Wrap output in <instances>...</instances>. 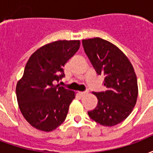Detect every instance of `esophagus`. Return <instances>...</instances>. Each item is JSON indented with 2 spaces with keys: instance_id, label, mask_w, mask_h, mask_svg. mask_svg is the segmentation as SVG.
Wrapping results in <instances>:
<instances>
[{
  "instance_id": "esophagus-1",
  "label": "esophagus",
  "mask_w": 153,
  "mask_h": 153,
  "mask_svg": "<svg viewBox=\"0 0 153 153\" xmlns=\"http://www.w3.org/2000/svg\"><path fill=\"white\" fill-rule=\"evenodd\" d=\"M88 93V90L84 91V92H80V95H81V96H83V95H85V94H87Z\"/></svg>"
}]
</instances>
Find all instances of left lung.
<instances>
[{
    "label": "left lung",
    "mask_w": 153,
    "mask_h": 153,
    "mask_svg": "<svg viewBox=\"0 0 153 153\" xmlns=\"http://www.w3.org/2000/svg\"><path fill=\"white\" fill-rule=\"evenodd\" d=\"M83 49L97 74H103L106 90L93 93L97 105L88 111L104 126H114L132 112L138 97L137 77L130 61L114 44L100 38L82 41Z\"/></svg>",
    "instance_id": "obj_1"
}]
</instances>
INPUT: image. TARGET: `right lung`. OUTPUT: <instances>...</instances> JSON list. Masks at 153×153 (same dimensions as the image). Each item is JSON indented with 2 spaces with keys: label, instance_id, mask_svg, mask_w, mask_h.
Returning <instances> with one entry per match:
<instances>
[{
  "label": "right lung",
  "instance_id": "1",
  "mask_svg": "<svg viewBox=\"0 0 153 153\" xmlns=\"http://www.w3.org/2000/svg\"><path fill=\"white\" fill-rule=\"evenodd\" d=\"M79 40L56 41L35 51L16 85V97L25 120L45 132L59 127L66 118L74 93L59 83L65 64L76 53Z\"/></svg>",
  "mask_w": 153,
  "mask_h": 153
}]
</instances>
